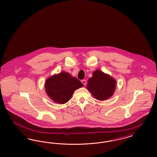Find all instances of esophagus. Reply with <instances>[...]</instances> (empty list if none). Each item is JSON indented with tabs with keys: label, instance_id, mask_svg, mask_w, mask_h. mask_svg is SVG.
Wrapping results in <instances>:
<instances>
[{
	"label": "esophagus",
	"instance_id": "esophagus-1",
	"mask_svg": "<svg viewBox=\"0 0 157 157\" xmlns=\"http://www.w3.org/2000/svg\"><path fill=\"white\" fill-rule=\"evenodd\" d=\"M81 82L83 84V85L84 86H85L86 85V80H85V79H83V80H82Z\"/></svg>",
	"mask_w": 157,
	"mask_h": 157
}]
</instances>
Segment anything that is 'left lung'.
<instances>
[{"instance_id": "8db88e82", "label": "left lung", "mask_w": 157, "mask_h": 157, "mask_svg": "<svg viewBox=\"0 0 157 157\" xmlns=\"http://www.w3.org/2000/svg\"><path fill=\"white\" fill-rule=\"evenodd\" d=\"M116 85V82L112 77L96 70L89 79L87 88L96 99L104 101L113 95Z\"/></svg>"}]
</instances>
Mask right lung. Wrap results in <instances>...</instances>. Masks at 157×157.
Here are the masks:
<instances>
[{
  "label": "right lung",
  "instance_id": "add662e5",
  "mask_svg": "<svg viewBox=\"0 0 157 157\" xmlns=\"http://www.w3.org/2000/svg\"><path fill=\"white\" fill-rule=\"evenodd\" d=\"M83 86V84L76 78L65 72L52 76L46 80L45 83L47 94L59 104L68 101L76 89Z\"/></svg>",
  "mask_w": 157,
  "mask_h": 157
}]
</instances>
